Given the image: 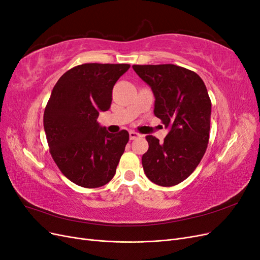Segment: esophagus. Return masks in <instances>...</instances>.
I'll use <instances>...</instances> for the list:
<instances>
[{"mask_svg": "<svg viewBox=\"0 0 260 260\" xmlns=\"http://www.w3.org/2000/svg\"><path fill=\"white\" fill-rule=\"evenodd\" d=\"M129 137H130V140H135V139L139 138L140 135H139V133L135 132V131H130V132H129Z\"/></svg>", "mask_w": 260, "mask_h": 260, "instance_id": "1", "label": "esophagus"}]
</instances>
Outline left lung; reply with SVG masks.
<instances>
[{
  "label": "left lung",
  "instance_id": "8db88e82",
  "mask_svg": "<svg viewBox=\"0 0 260 260\" xmlns=\"http://www.w3.org/2000/svg\"><path fill=\"white\" fill-rule=\"evenodd\" d=\"M154 93V114L169 129L159 140L147 136L142 156L146 177L160 186L182 182L199 166L209 141L211 102L202 78L172 64L133 65Z\"/></svg>",
  "mask_w": 260,
  "mask_h": 260
}]
</instances>
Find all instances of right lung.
Listing matches in <instances>:
<instances>
[{"instance_id": "obj_1", "label": "right lung", "mask_w": 260, "mask_h": 260, "mask_svg": "<svg viewBox=\"0 0 260 260\" xmlns=\"http://www.w3.org/2000/svg\"><path fill=\"white\" fill-rule=\"evenodd\" d=\"M129 68L128 64H82L54 85L43 116L46 140L55 164L77 185L103 186L116 174L129 133H109L96 119L111 107L114 85Z\"/></svg>"}]
</instances>
